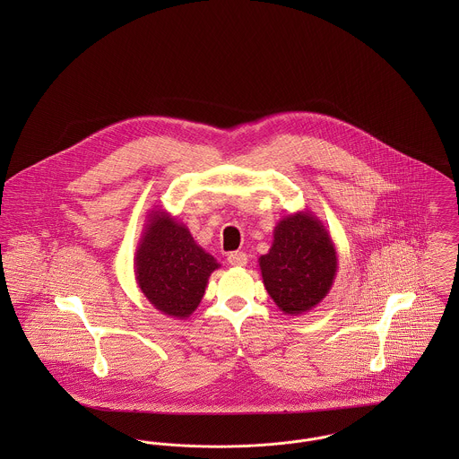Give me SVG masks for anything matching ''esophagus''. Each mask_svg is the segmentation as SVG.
<instances>
[{
    "mask_svg": "<svg viewBox=\"0 0 459 459\" xmlns=\"http://www.w3.org/2000/svg\"><path fill=\"white\" fill-rule=\"evenodd\" d=\"M228 263L233 264V266H244V264H247V255H246V253H240V251L230 253V255H228Z\"/></svg>",
    "mask_w": 459,
    "mask_h": 459,
    "instance_id": "1",
    "label": "esophagus"
}]
</instances>
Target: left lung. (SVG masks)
I'll list each match as a JSON object with an SVG mask.
<instances>
[{
	"label": "left lung",
	"mask_w": 459,
	"mask_h": 459,
	"mask_svg": "<svg viewBox=\"0 0 459 459\" xmlns=\"http://www.w3.org/2000/svg\"><path fill=\"white\" fill-rule=\"evenodd\" d=\"M258 263L275 306L284 315L300 316L327 297L337 273V251L324 222L302 210L275 224L272 247Z\"/></svg>",
	"instance_id": "obj_1"
}]
</instances>
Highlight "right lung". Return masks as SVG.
Returning a JSON list of instances; mask_svg holds the SVG:
<instances>
[{
    "label": "right lung",
    "mask_w": 459,
    "mask_h": 459,
    "mask_svg": "<svg viewBox=\"0 0 459 459\" xmlns=\"http://www.w3.org/2000/svg\"><path fill=\"white\" fill-rule=\"evenodd\" d=\"M221 263L197 246L189 228L164 208L148 212L134 256L135 281L162 315L187 320L196 311L208 277Z\"/></svg>",
    "instance_id": "right-lung-1"
}]
</instances>
